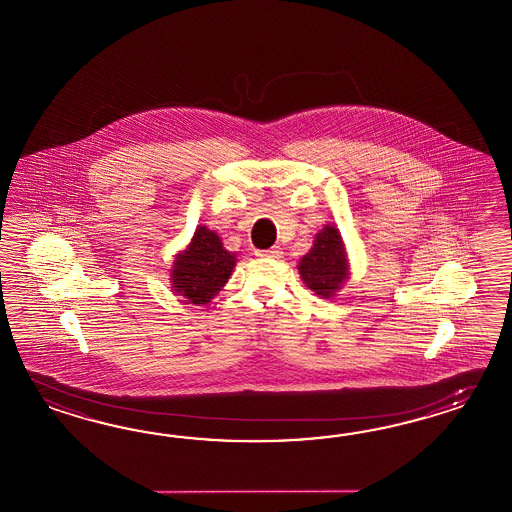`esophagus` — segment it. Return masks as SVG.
<instances>
[{
    "instance_id": "obj_1",
    "label": "esophagus",
    "mask_w": 512,
    "mask_h": 512,
    "mask_svg": "<svg viewBox=\"0 0 512 512\" xmlns=\"http://www.w3.org/2000/svg\"><path fill=\"white\" fill-rule=\"evenodd\" d=\"M256 256H260V258H280V256H282V250L278 249V247L267 250H256Z\"/></svg>"
}]
</instances>
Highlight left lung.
Returning <instances> with one entry per match:
<instances>
[{
	"mask_svg": "<svg viewBox=\"0 0 512 512\" xmlns=\"http://www.w3.org/2000/svg\"><path fill=\"white\" fill-rule=\"evenodd\" d=\"M299 273L315 295L328 299L340 288L347 276V260L340 232L334 226H325L315 237L312 250L302 256Z\"/></svg>",
	"mask_w": 512,
	"mask_h": 512,
	"instance_id": "obj_1",
	"label": "left lung"
}]
</instances>
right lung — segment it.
Returning a JSON list of instances; mask_svg holds the SVG:
<instances>
[{"label":"right lung","mask_w":512,"mask_h":512,"mask_svg":"<svg viewBox=\"0 0 512 512\" xmlns=\"http://www.w3.org/2000/svg\"><path fill=\"white\" fill-rule=\"evenodd\" d=\"M236 256L223 249L215 232L200 226L172 269V288L193 304H206L232 275Z\"/></svg>","instance_id":"right-lung-1"}]
</instances>
